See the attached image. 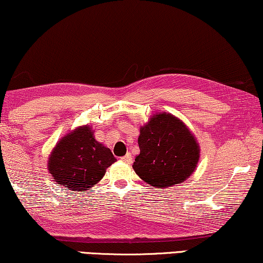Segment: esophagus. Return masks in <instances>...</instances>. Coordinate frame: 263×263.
<instances>
[{
  "label": "esophagus",
  "instance_id": "esophagus-1",
  "mask_svg": "<svg viewBox=\"0 0 263 263\" xmlns=\"http://www.w3.org/2000/svg\"><path fill=\"white\" fill-rule=\"evenodd\" d=\"M121 161H123L124 163H128V164H130V163L133 162V156H132L130 153H127V155H126V156L121 157Z\"/></svg>",
  "mask_w": 263,
  "mask_h": 263
}]
</instances>
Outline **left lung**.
I'll list each match as a JSON object with an SVG mask.
<instances>
[{
  "mask_svg": "<svg viewBox=\"0 0 263 263\" xmlns=\"http://www.w3.org/2000/svg\"><path fill=\"white\" fill-rule=\"evenodd\" d=\"M140 154L135 173L155 188L182 183L195 172L200 145L182 120L171 112H156L140 128Z\"/></svg>",
  "mask_w": 263,
  "mask_h": 263,
  "instance_id": "obj_1",
  "label": "left lung"
}]
</instances>
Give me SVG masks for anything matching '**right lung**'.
I'll return each mask as SVG.
<instances>
[{
    "mask_svg": "<svg viewBox=\"0 0 263 263\" xmlns=\"http://www.w3.org/2000/svg\"><path fill=\"white\" fill-rule=\"evenodd\" d=\"M116 162L110 149L99 142L90 124L80 126L62 136L48 159V172L52 181L83 193L98 184L108 167Z\"/></svg>",
    "mask_w": 263,
    "mask_h": 263,
    "instance_id": "1",
    "label": "right lung"
}]
</instances>
